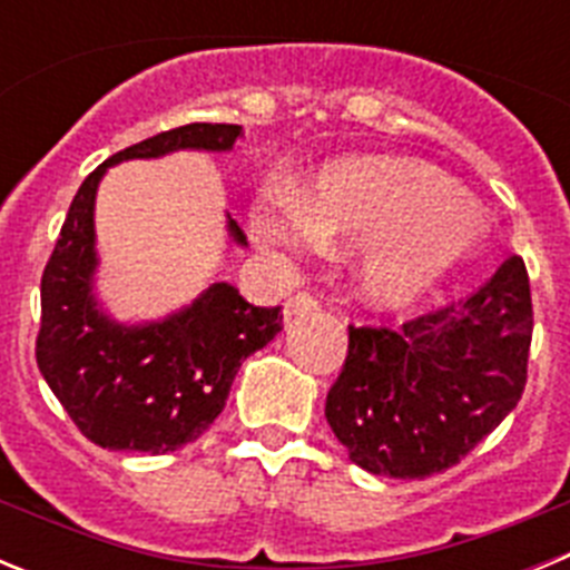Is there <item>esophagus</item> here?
Here are the masks:
<instances>
[{
	"mask_svg": "<svg viewBox=\"0 0 570 570\" xmlns=\"http://www.w3.org/2000/svg\"><path fill=\"white\" fill-rule=\"evenodd\" d=\"M316 308H320V302H316V296L296 294V296H291L288 302H285V316H288V320H296V316L314 314Z\"/></svg>",
	"mask_w": 570,
	"mask_h": 570,
	"instance_id": "obj_1",
	"label": "esophagus"
}]
</instances>
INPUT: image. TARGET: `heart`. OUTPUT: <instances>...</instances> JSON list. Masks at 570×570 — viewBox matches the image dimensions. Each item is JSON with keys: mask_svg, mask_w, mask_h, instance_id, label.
<instances>
[{"mask_svg": "<svg viewBox=\"0 0 570 570\" xmlns=\"http://www.w3.org/2000/svg\"><path fill=\"white\" fill-rule=\"evenodd\" d=\"M250 236L276 259L356 250V288L376 311H405L476 256L485 223L460 185L407 159H347L302 199L274 190L250 210Z\"/></svg>", "mask_w": 570, "mask_h": 570, "instance_id": "heart-1", "label": "heart"}]
</instances>
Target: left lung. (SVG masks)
Segmentation results:
<instances>
[{
  "label": "left lung",
  "mask_w": 570,
  "mask_h": 570,
  "mask_svg": "<svg viewBox=\"0 0 570 570\" xmlns=\"http://www.w3.org/2000/svg\"><path fill=\"white\" fill-rule=\"evenodd\" d=\"M533 311L525 262L508 256L460 302L400 328H347L325 420L351 462L425 480L456 465L511 414L528 380Z\"/></svg>",
  "instance_id": "left-lung-1"
}]
</instances>
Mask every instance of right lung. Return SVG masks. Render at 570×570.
Wrapping results in <instances>:
<instances>
[{"instance_id":"add662e5","label":"right lung","mask_w":570,"mask_h":570,"mask_svg":"<svg viewBox=\"0 0 570 570\" xmlns=\"http://www.w3.org/2000/svg\"><path fill=\"white\" fill-rule=\"evenodd\" d=\"M242 125L190 122L105 159L77 190L42 274L37 365L53 396L94 445L170 454L199 440L223 414L239 365L282 331V308H256L228 282H214L165 320L116 322L94 294L97 190L110 165L174 150L236 145ZM234 245H248L228 214Z\"/></svg>"}]
</instances>
